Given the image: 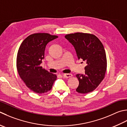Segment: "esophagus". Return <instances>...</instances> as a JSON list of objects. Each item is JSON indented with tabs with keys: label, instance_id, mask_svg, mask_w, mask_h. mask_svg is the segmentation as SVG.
<instances>
[{
	"label": "esophagus",
	"instance_id": "obj_1",
	"mask_svg": "<svg viewBox=\"0 0 127 127\" xmlns=\"http://www.w3.org/2000/svg\"><path fill=\"white\" fill-rule=\"evenodd\" d=\"M63 76L65 78H71L73 76L71 74H64L63 75Z\"/></svg>",
	"mask_w": 127,
	"mask_h": 127
}]
</instances>
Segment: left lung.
<instances>
[{
	"instance_id": "left-lung-1",
	"label": "left lung",
	"mask_w": 127,
	"mask_h": 127,
	"mask_svg": "<svg viewBox=\"0 0 127 127\" xmlns=\"http://www.w3.org/2000/svg\"><path fill=\"white\" fill-rule=\"evenodd\" d=\"M65 38L73 44L79 59L86 62L85 74H76L79 84L76 91L80 94L93 91L103 80L107 70L105 48L93 34L76 32L67 34Z\"/></svg>"
}]
</instances>
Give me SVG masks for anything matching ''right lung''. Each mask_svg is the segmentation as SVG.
<instances>
[{"label": "right lung", "instance_id": "add662e5", "mask_svg": "<svg viewBox=\"0 0 127 127\" xmlns=\"http://www.w3.org/2000/svg\"><path fill=\"white\" fill-rule=\"evenodd\" d=\"M58 38L47 33L30 34L22 41L17 52L16 67L19 75L29 89L37 94L51 90L57 76L42 68L47 44Z\"/></svg>", "mask_w": 127, "mask_h": 127}]
</instances>
